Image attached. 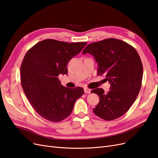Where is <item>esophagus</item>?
Segmentation results:
<instances>
[{"label": "esophagus", "mask_w": 158, "mask_h": 158, "mask_svg": "<svg viewBox=\"0 0 158 158\" xmlns=\"http://www.w3.org/2000/svg\"><path fill=\"white\" fill-rule=\"evenodd\" d=\"M84 92H85V94H90L91 93V89L88 88H84Z\"/></svg>", "instance_id": "1"}]
</instances>
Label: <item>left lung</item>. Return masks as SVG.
Listing matches in <instances>:
<instances>
[{
    "label": "left lung",
    "instance_id": "left-lung-1",
    "mask_svg": "<svg viewBox=\"0 0 158 158\" xmlns=\"http://www.w3.org/2000/svg\"><path fill=\"white\" fill-rule=\"evenodd\" d=\"M93 56L98 63V75H104L110 91L92 90L99 97L94 112L110 121L123 116L137 99L142 85L143 67L137 50L127 42L108 39L87 46L82 54Z\"/></svg>",
    "mask_w": 158,
    "mask_h": 158
}]
</instances>
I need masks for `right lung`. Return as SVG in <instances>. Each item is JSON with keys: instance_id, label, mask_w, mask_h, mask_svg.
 I'll use <instances>...</instances> for the list:
<instances>
[{"instance_id": "add662e5", "label": "right lung", "mask_w": 158, "mask_h": 158, "mask_svg": "<svg viewBox=\"0 0 158 158\" xmlns=\"http://www.w3.org/2000/svg\"><path fill=\"white\" fill-rule=\"evenodd\" d=\"M87 44L46 39L26 53L20 68L21 86L31 105L42 118L53 122L63 120L84 94L80 87L63 86L58 77L68 73L69 61Z\"/></svg>"}]
</instances>
